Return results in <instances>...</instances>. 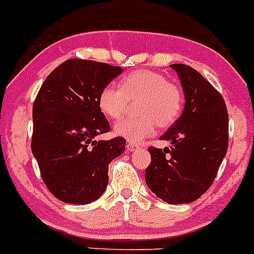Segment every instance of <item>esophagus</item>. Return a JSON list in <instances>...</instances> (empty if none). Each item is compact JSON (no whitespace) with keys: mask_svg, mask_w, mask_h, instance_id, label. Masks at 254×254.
Instances as JSON below:
<instances>
[{"mask_svg":"<svg viewBox=\"0 0 254 254\" xmlns=\"http://www.w3.org/2000/svg\"><path fill=\"white\" fill-rule=\"evenodd\" d=\"M126 148H127L128 151H134V150H137L139 146H138L137 144H134V143H127Z\"/></svg>","mask_w":254,"mask_h":254,"instance_id":"esophagus-1","label":"esophagus"}]
</instances>
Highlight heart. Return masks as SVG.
Listing matches in <instances>:
<instances>
[{
	"label": "heart",
	"instance_id": "heart-1",
	"mask_svg": "<svg viewBox=\"0 0 254 254\" xmlns=\"http://www.w3.org/2000/svg\"><path fill=\"white\" fill-rule=\"evenodd\" d=\"M137 117L125 119L115 125V133L133 143L142 142L155 133L156 126L169 128L180 119L185 105L184 90L165 75L139 69L125 75L120 87L110 84L101 89L99 108L112 120H119L137 103Z\"/></svg>",
	"mask_w": 254,
	"mask_h": 254
}]
</instances>
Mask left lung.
Masks as SVG:
<instances>
[{
    "instance_id": "left-lung-1",
    "label": "left lung",
    "mask_w": 254,
    "mask_h": 254,
    "mask_svg": "<svg viewBox=\"0 0 254 254\" xmlns=\"http://www.w3.org/2000/svg\"><path fill=\"white\" fill-rule=\"evenodd\" d=\"M171 67L181 78L185 110L161 137L172 146L148 148L151 163L145 182L164 202L182 204L213 185L229 145V115L221 94L199 72L182 64Z\"/></svg>"
}]
</instances>
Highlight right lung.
<instances>
[{"label": "right lung", "instance_id": "add662e5", "mask_svg": "<svg viewBox=\"0 0 254 254\" xmlns=\"http://www.w3.org/2000/svg\"><path fill=\"white\" fill-rule=\"evenodd\" d=\"M121 67L70 59L52 70L33 105L31 151L41 179L57 199L88 204L109 184V164L125 151L126 139L94 140L110 132L98 104L101 89Z\"/></svg>", "mask_w": 254, "mask_h": 254}]
</instances>
